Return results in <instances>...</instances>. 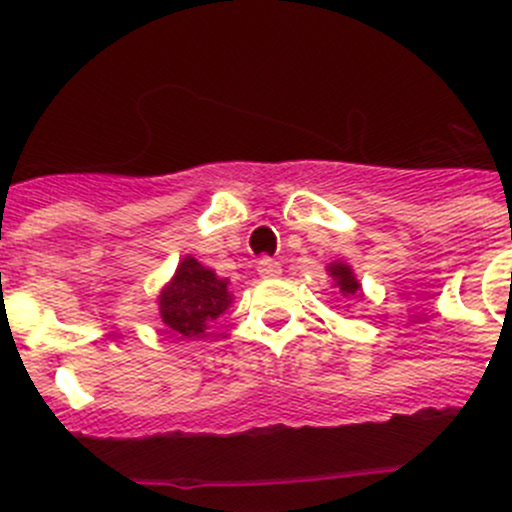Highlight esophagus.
Instances as JSON below:
<instances>
[{"mask_svg": "<svg viewBox=\"0 0 512 512\" xmlns=\"http://www.w3.org/2000/svg\"><path fill=\"white\" fill-rule=\"evenodd\" d=\"M257 275L265 277V280L280 277L282 275V265L277 260H272V257H262V260L257 262Z\"/></svg>", "mask_w": 512, "mask_h": 512, "instance_id": "esophagus-1", "label": "esophagus"}]
</instances>
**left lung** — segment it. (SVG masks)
<instances>
[{"mask_svg":"<svg viewBox=\"0 0 512 512\" xmlns=\"http://www.w3.org/2000/svg\"><path fill=\"white\" fill-rule=\"evenodd\" d=\"M329 275L334 277V282H337L339 292H342L344 297H361L359 282H356L352 267L344 265V262H334V265H329Z\"/></svg>","mask_w":512,"mask_h":512,"instance_id":"obj_1","label":"left lung"}]
</instances>
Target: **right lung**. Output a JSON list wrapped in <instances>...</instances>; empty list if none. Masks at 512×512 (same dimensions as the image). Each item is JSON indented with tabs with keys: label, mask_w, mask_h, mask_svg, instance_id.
<instances>
[{
	"label": "right lung",
	"mask_w": 512,
	"mask_h": 512,
	"mask_svg": "<svg viewBox=\"0 0 512 512\" xmlns=\"http://www.w3.org/2000/svg\"><path fill=\"white\" fill-rule=\"evenodd\" d=\"M230 299L227 280L215 277L195 257H185L160 294V317L175 337H205V329L230 307Z\"/></svg>",
	"instance_id": "obj_1"
}]
</instances>
